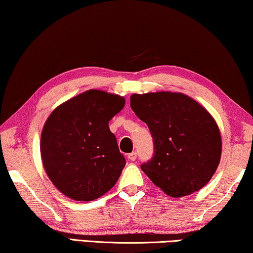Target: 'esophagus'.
<instances>
[{"mask_svg": "<svg viewBox=\"0 0 253 253\" xmlns=\"http://www.w3.org/2000/svg\"><path fill=\"white\" fill-rule=\"evenodd\" d=\"M136 156H137L136 152H131V153H129V154H128V160L134 161L135 159H136Z\"/></svg>", "mask_w": 253, "mask_h": 253, "instance_id": "obj_1", "label": "esophagus"}]
</instances>
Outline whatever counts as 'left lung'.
Masks as SVG:
<instances>
[{
	"label": "left lung",
	"mask_w": 253,
	"mask_h": 253,
	"mask_svg": "<svg viewBox=\"0 0 253 253\" xmlns=\"http://www.w3.org/2000/svg\"><path fill=\"white\" fill-rule=\"evenodd\" d=\"M130 107L148 125L154 156L141 166L154 185L182 198L206 185L221 156L219 128L205 108L183 93L133 94Z\"/></svg>",
	"instance_id": "obj_1"
}]
</instances>
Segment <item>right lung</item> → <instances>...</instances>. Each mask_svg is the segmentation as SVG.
Wrapping results in <instances>:
<instances>
[{
	"label": "right lung",
	"instance_id": "obj_1",
	"mask_svg": "<svg viewBox=\"0 0 253 253\" xmlns=\"http://www.w3.org/2000/svg\"><path fill=\"white\" fill-rule=\"evenodd\" d=\"M124 105L123 96L89 89L48 116L41 135V157L48 178L63 195L92 201L115 186L126 160L109 122Z\"/></svg>",
	"mask_w": 253,
	"mask_h": 253
}]
</instances>
